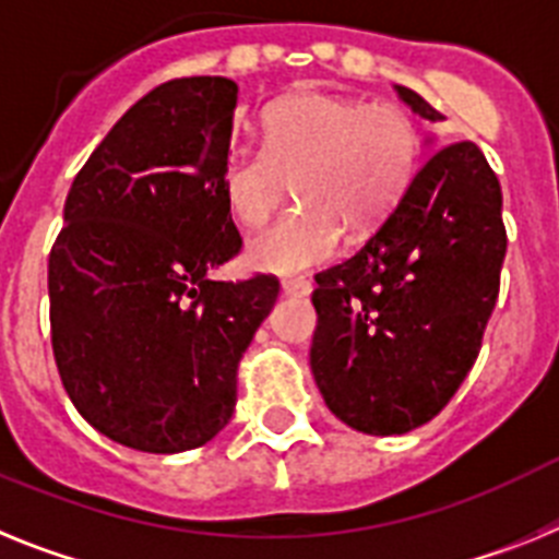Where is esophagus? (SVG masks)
Masks as SVG:
<instances>
[{"instance_id": "esophagus-1", "label": "esophagus", "mask_w": 559, "mask_h": 559, "mask_svg": "<svg viewBox=\"0 0 559 559\" xmlns=\"http://www.w3.org/2000/svg\"><path fill=\"white\" fill-rule=\"evenodd\" d=\"M281 289H284L286 295H309V293H312V281H307V278H286L284 284H281Z\"/></svg>"}]
</instances>
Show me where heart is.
Returning a JSON list of instances; mask_svg holds the SVG:
<instances>
[{
    "label": "heart",
    "mask_w": 559,
    "mask_h": 559,
    "mask_svg": "<svg viewBox=\"0 0 559 559\" xmlns=\"http://www.w3.org/2000/svg\"><path fill=\"white\" fill-rule=\"evenodd\" d=\"M421 134L396 104H366L329 92H293L261 115V145L233 143L219 188L241 227L264 225L289 179L300 205L247 245V261L298 273L334 259L343 230L368 236L388 219L416 174Z\"/></svg>",
    "instance_id": "1"
}]
</instances>
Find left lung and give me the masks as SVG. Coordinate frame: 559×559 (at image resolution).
<instances>
[{
  "label": "left lung",
  "mask_w": 559,
  "mask_h": 559,
  "mask_svg": "<svg viewBox=\"0 0 559 559\" xmlns=\"http://www.w3.org/2000/svg\"><path fill=\"white\" fill-rule=\"evenodd\" d=\"M416 115L439 109L407 86ZM501 182L469 140L427 157L352 259L314 275L312 373L329 411L371 436H400L453 400L481 352L501 289Z\"/></svg>",
  "instance_id": "8db88e82"
}]
</instances>
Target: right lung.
Masks as SVG:
<instances>
[{"mask_svg":"<svg viewBox=\"0 0 559 559\" xmlns=\"http://www.w3.org/2000/svg\"><path fill=\"white\" fill-rule=\"evenodd\" d=\"M239 86L165 81L92 152L50 250V334L78 414L143 453L202 448L278 298L275 275L211 281L241 250L219 188Z\"/></svg>","mask_w":559,"mask_h":559,"instance_id":"add662e5","label":"right lung"}]
</instances>
